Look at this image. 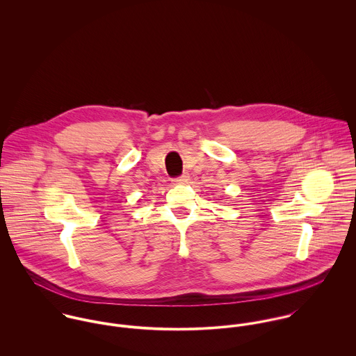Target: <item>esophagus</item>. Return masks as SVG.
<instances>
[{
  "label": "esophagus",
  "instance_id": "esophagus-1",
  "mask_svg": "<svg viewBox=\"0 0 356 356\" xmlns=\"http://www.w3.org/2000/svg\"><path fill=\"white\" fill-rule=\"evenodd\" d=\"M188 181H189V175H188V174H182L181 177H178V178L174 179L175 184H186Z\"/></svg>",
  "mask_w": 356,
  "mask_h": 356
}]
</instances>
